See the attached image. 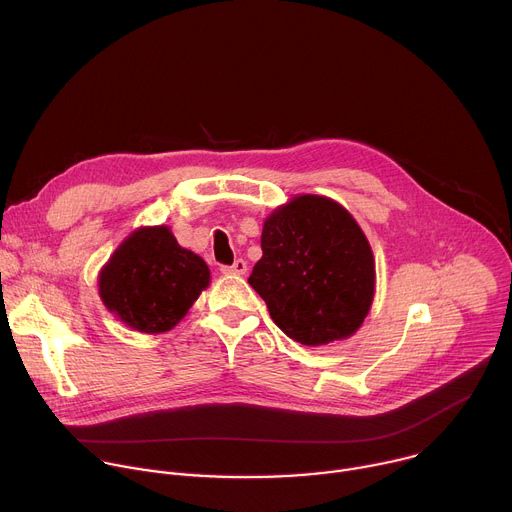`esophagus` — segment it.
I'll use <instances>...</instances> for the list:
<instances>
[{
    "label": "esophagus",
    "mask_w": 512,
    "mask_h": 512,
    "mask_svg": "<svg viewBox=\"0 0 512 512\" xmlns=\"http://www.w3.org/2000/svg\"><path fill=\"white\" fill-rule=\"evenodd\" d=\"M221 271H223L225 275H245V273H247V261L237 259L233 265L221 267Z\"/></svg>",
    "instance_id": "1"
}]
</instances>
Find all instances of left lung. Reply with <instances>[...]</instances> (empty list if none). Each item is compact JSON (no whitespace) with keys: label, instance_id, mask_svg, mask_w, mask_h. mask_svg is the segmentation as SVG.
<instances>
[{"label":"left lung","instance_id":"1","mask_svg":"<svg viewBox=\"0 0 512 512\" xmlns=\"http://www.w3.org/2000/svg\"><path fill=\"white\" fill-rule=\"evenodd\" d=\"M261 251L249 283L291 340L322 346L360 328L375 296V257L342 204L291 198L265 218Z\"/></svg>","mask_w":512,"mask_h":512}]
</instances>
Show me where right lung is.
<instances>
[{"label": "right lung", "mask_w": 512, "mask_h": 512, "mask_svg": "<svg viewBox=\"0 0 512 512\" xmlns=\"http://www.w3.org/2000/svg\"><path fill=\"white\" fill-rule=\"evenodd\" d=\"M208 281L204 259L180 247L168 227H141L101 269L99 296L129 328L158 334L188 314Z\"/></svg>", "instance_id": "right-lung-1"}]
</instances>
